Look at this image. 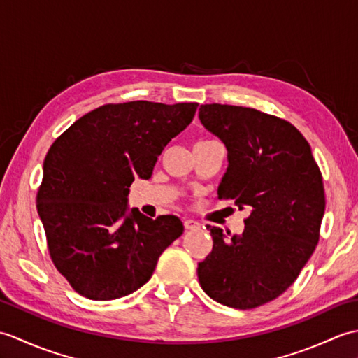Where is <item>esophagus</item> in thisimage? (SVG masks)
<instances>
[{
    "instance_id": "obj_1",
    "label": "esophagus",
    "mask_w": 358,
    "mask_h": 358,
    "mask_svg": "<svg viewBox=\"0 0 358 358\" xmlns=\"http://www.w3.org/2000/svg\"><path fill=\"white\" fill-rule=\"evenodd\" d=\"M185 227L187 231H195L200 227V223L195 222V220H185Z\"/></svg>"
}]
</instances>
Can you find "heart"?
<instances>
[{"instance_id":"1","label":"heart","mask_w":358,"mask_h":358,"mask_svg":"<svg viewBox=\"0 0 358 358\" xmlns=\"http://www.w3.org/2000/svg\"><path fill=\"white\" fill-rule=\"evenodd\" d=\"M201 141H204V140H201Z\"/></svg>"}]
</instances>
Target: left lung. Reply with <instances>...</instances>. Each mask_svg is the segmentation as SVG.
Masks as SVG:
<instances>
[{
    "instance_id": "1",
    "label": "left lung",
    "mask_w": 358,
    "mask_h": 358,
    "mask_svg": "<svg viewBox=\"0 0 358 358\" xmlns=\"http://www.w3.org/2000/svg\"><path fill=\"white\" fill-rule=\"evenodd\" d=\"M199 117L227 149L218 199L250 210L241 235L226 238L206 226L214 246L199 263V280L212 300L252 309L283 294L313 255L326 204L322 172L286 120L217 103L201 104Z\"/></svg>"
}]
</instances>
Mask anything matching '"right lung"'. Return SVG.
<instances>
[{
    "instance_id": "add662e5",
    "label": "right lung",
    "mask_w": 358,
    "mask_h": 358,
    "mask_svg": "<svg viewBox=\"0 0 358 358\" xmlns=\"http://www.w3.org/2000/svg\"><path fill=\"white\" fill-rule=\"evenodd\" d=\"M199 103L104 104L53 141L36 209L49 254L71 286L90 300H115L148 283L181 220H152L127 208L129 187L150 178L164 146L191 124Z\"/></svg>"
}]
</instances>
